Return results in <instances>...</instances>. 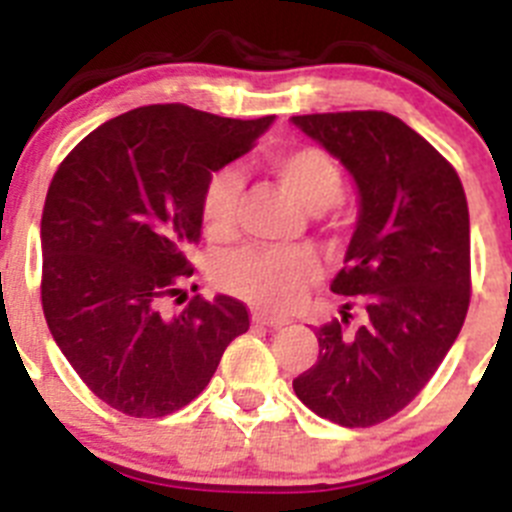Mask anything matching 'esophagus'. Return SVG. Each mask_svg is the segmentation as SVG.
Listing matches in <instances>:
<instances>
[{
	"label": "esophagus",
	"instance_id": "esophagus-1",
	"mask_svg": "<svg viewBox=\"0 0 512 512\" xmlns=\"http://www.w3.org/2000/svg\"><path fill=\"white\" fill-rule=\"evenodd\" d=\"M251 320L256 325H264V328H282V325H287V318H271V315H264V312H253Z\"/></svg>",
	"mask_w": 512,
	"mask_h": 512
}]
</instances>
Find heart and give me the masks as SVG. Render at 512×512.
<instances>
[{
  "label": "heart",
  "mask_w": 512,
  "mask_h": 512,
  "mask_svg": "<svg viewBox=\"0 0 512 512\" xmlns=\"http://www.w3.org/2000/svg\"><path fill=\"white\" fill-rule=\"evenodd\" d=\"M269 169L310 210H328L343 194V174L323 148L295 146L269 156ZM241 179L233 169H217L202 189L200 217L210 238H228L235 225ZM318 256L307 248L248 246L220 261L217 277L225 289L264 310L295 305L307 287L320 279Z\"/></svg>",
  "instance_id": "b5f03b06"
}]
</instances>
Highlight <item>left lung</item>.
<instances>
[{
  "instance_id": "8db88e82",
  "label": "left lung",
  "mask_w": 512,
  "mask_h": 512,
  "mask_svg": "<svg viewBox=\"0 0 512 512\" xmlns=\"http://www.w3.org/2000/svg\"><path fill=\"white\" fill-rule=\"evenodd\" d=\"M292 122L341 158L361 197L346 266L330 284L351 300L341 320L320 325L318 361L292 387L320 418L369 428L420 395L467 318V194L454 166L390 112Z\"/></svg>"
}]
</instances>
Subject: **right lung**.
<instances>
[{"instance_id": "add662e5", "label": "right lung", "mask_w": 512, "mask_h": 512, "mask_svg": "<svg viewBox=\"0 0 512 512\" xmlns=\"http://www.w3.org/2000/svg\"><path fill=\"white\" fill-rule=\"evenodd\" d=\"M274 117L233 120L187 104H148L104 125L63 158L45 194V323L81 382L133 418H164L210 384L248 330L228 295H182L200 243L207 176L251 151Z\"/></svg>"}]
</instances>
